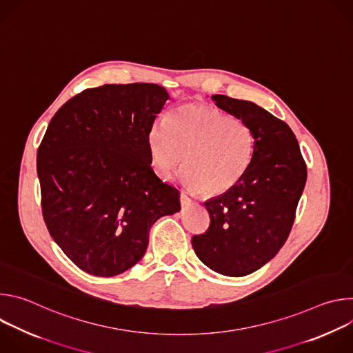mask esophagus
<instances>
[{"instance_id": "obj_1", "label": "esophagus", "mask_w": 353, "mask_h": 353, "mask_svg": "<svg viewBox=\"0 0 353 353\" xmlns=\"http://www.w3.org/2000/svg\"><path fill=\"white\" fill-rule=\"evenodd\" d=\"M180 203H181V207H188L191 204V199L185 192L180 194Z\"/></svg>"}]
</instances>
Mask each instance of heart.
I'll return each mask as SVG.
<instances>
[{
  "label": "heart",
  "mask_w": 353,
  "mask_h": 353,
  "mask_svg": "<svg viewBox=\"0 0 353 353\" xmlns=\"http://www.w3.org/2000/svg\"><path fill=\"white\" fill-rule=\"evenodd\" d=\"M148 142L152 166L161 177L170 179L183 161V183L204 195L233 188L254 154V134L247 123L203 105L181 106L166 123H155Z\"/></svg>",
  "instance_id": "b5f03b06"
}]
</instances>
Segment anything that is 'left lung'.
I'll return each mask as SVG.
<instances>
[{"mask_svg": "<svg viewBox=\"0 0 353 353\" xmlns=\"http://www.w3.org/2000/svg\"><path fill=\"white\" fill-rule=\"evenodd\" d=\"M215 105L254 134V154L243 179L204 204L211 223L191 239L196 257L212 271L244 276L285 244L294 222L307 169L289 125L247 100L214 94Z\"/></svg>", "mask_w": 353, "mask_h": 353, "instance_id": "1", "label": "left lung"}]
</instances>
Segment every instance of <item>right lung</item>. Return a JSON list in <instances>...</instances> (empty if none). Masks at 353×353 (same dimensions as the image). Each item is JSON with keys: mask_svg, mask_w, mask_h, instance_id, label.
I'll list each match as a JSON object with an SVG mask.
<instances>
[{"mask_svg": "<svg viewBox=\"0 0 353 353\" xmlns=\"http://www.w3.org/2000/svg\"><path fill=\"white\" fill-rule=\"evenodd\" d=\"M169 93L155 83L86 89L59 109L37 150L41 212L82 271L114 276L145 254L149 230L180 211L154 172L148 135Z\"/></svg>", "mask_w": 353, "mask_h": 353, "instance_id": "obj_1", "label": "right lung"}]
</instances>
